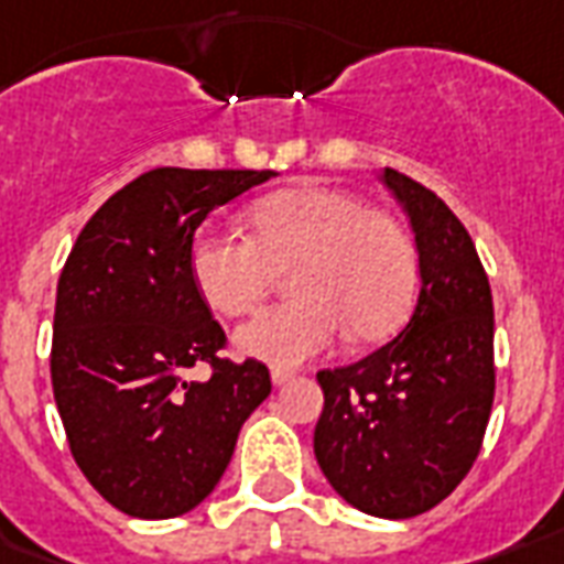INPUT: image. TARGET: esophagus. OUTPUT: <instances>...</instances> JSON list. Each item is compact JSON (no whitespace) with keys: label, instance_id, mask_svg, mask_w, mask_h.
<instances>
[{"label":"esophagus","instance_id":"obj_1","mask_svg":"<svg viewBox=\"0 0 564 564\" xmlns=\"http://www.w3.org/2000/svg\"><path fill=\"white\" fill-rule=\"evenodd\" d=\"M270 379H273V386H285L294 379V370L288 368H270Z\"/></svg>","mask_w":564,"mask_h":564}]
</instances>
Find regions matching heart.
I'll return each instance as SVG.
<instances>
[{
  "mask_svg": "<svg viewBox=\"0 0 564 564\" xmlns=\"http://www.w3.org/2000/svg\"><path fill=\"white\" fill-rule=\"evenodd\" d=\"M243 223L247 238L199 232L187 250L194 288L223 317L256 312L285 270L294 296L235 332L241 352L300 365L335 347L344 329L368 344L405 321L417 256L386 212L338 187L296 185L256 199Z\"/></svg>",
  "mask_w": 564,
  "mask_h": 564,
  "instance_id": "b5f03b06",
  "label": "heart"
}]
</instances>
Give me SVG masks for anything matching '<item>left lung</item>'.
Returning <instances> with one entry per match:
<instances>
[{"label":"left lung","instance_id":"8db88e82","mask_svg":"<svg viewBox=\"0 0 564 564\" xmlns=\"http://www.w3.org/2000/svg\"><path fill=\"white\" fill-rule=\"evenodd\" d=\"M382 182L412 223L421 294L394 341L317 373L314 456L347 503L403 521L438 506L479 456L495 403V305L444 199L397 170Z\"/></svg>","mask_w":564,"mask_h":564}]
</instances>
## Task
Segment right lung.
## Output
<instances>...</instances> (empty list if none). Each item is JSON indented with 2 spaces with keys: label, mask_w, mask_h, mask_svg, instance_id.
<instances>
[{
  "label": "right lung",
  "mask_w": 564,
  "mask_h": 564,
  "mask_svg": "<svg viewBox=\"0 0 564 564\" xmlns=\"http://www.w3.org/2000/svg\"><path fill=\"white\" fill-rule=\"evenodd\" d=\"M273 170L159 167L87 220L61 270L52 391L73 459L120 512L164 521L220 482L243 421L270 394L268 368L217 352L223 326L194 288L199 223ZM205 360L213 377L187 380Z\"/></svg>",
  "instance_id": "right-lung-1"
}]
</instances>
